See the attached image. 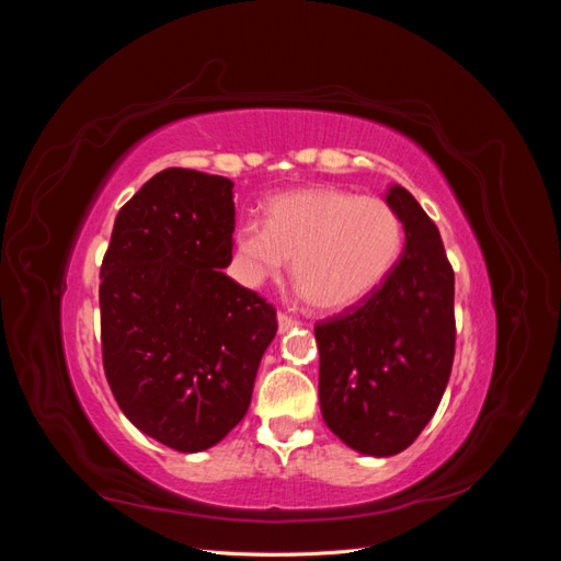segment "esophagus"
Wrapping results in <instances>:
<instances>
[{
  "label": "esophagus",
  "instance_id": "34e87169",
  "mask_svg": "<svg viewBox=\"0 0 561 561\" xmlns=\"http://www.w3.org/2000/svg\"><path fill=\"white\" fill-rule=\"evenodd\" d=\"M278 332L280 334H285V332H290L293 328H297V320L295 318H290L287 313H278Z\"/></svg>",
  "mask_w": 561,
  "mask_h": 561
}]
</instances>
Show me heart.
<instances>
[{
  "instance_id": "b5f03b06",
  "label": "heart",
  "mask_w": 561,
  "mask_h": 561,
  "mask_svg": "<svg viewBox=\"0 0 561 561\" xmlns=\"http://www.w3.org/2000/svg\"><path fill=\"white\" fill-rule=\"evenodd\" d=\"M233 245L243 283L280 276L293 257L295 283L313 307L342 313L369 299L393 274L404 227L383 198L309 186L271 198L266 225L245 219Z\"/></svg>"
}]
</instances>
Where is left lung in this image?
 Masks as SVG:
<instances>
[{
    "label": "left lung",
    "instance_id": "left-lung-1",
    "mask_svg": "<svg viewBox=\"0 0 561 561\" xmlns=\"http://www.w3.org/2000/svg\"><path fill=\"white\" fill-rule=\"evenodd\" d=\"M404 227L393 274L360 307L316 325L318 398L328 428L351 449L386 458L428 426L451 375L454 271L419 201L390 184Z\"/></svg>",
    "mask_w": 561,
    "mask_h": 561
}]
</instances>
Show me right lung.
Listing matches in <instances>:
<instances>
[{"instance_id":"obj_1","label":"right lung","mask_w":561,"mask_h":561,"mask_svg":"<svg viewBox=\"0 0 561 561\" xmlns=\"http://www.w3.org/2000/svg\"><path fill=\"white\" fill-rule=\"evenodd\" d=\"M233 182L157 173L114 219L100 268L103 363L140 433L182 454L210 449L245 416L278 322L229 278Z\"/></svg>"}]
</instances>
